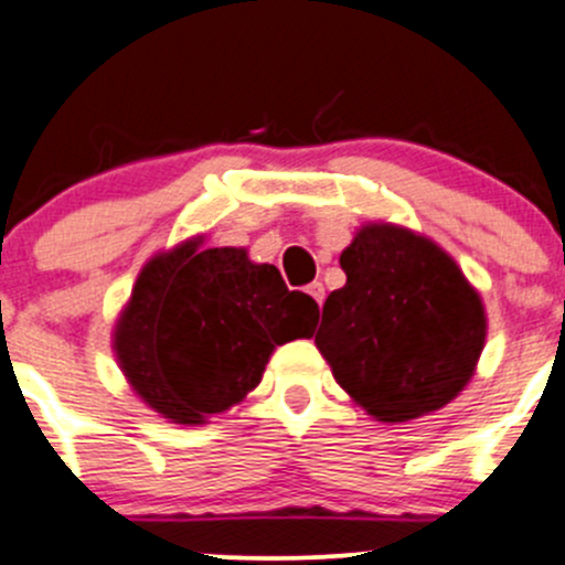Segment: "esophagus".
Here are the masks:
<instances>
[{"label":"esophagus","mask_w":565,"mask_h":565,"mask_svg":"<svg viewBox=\"0 0 565 565\" xmlns=\"http://www.w3.org/2000/svg\"><path fill=\"white\" fill-rule=\"evenodd\" d=\"M307 294H310L312 299L318 301V305H323V296H326V290H323V285H321V282H310V285H307Z\"/></svg>","instance_id":"1"}]
</instances>
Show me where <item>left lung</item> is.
I'll return each instance as SVG.
<instances>
[{"label": "left lung", "mask_w": 565, "mask_h": 565, "mask_svg": "<svg viewBox=\"0 0 565 565\" xmlns=\"http://www.w3.org/2000/svg\"><path fill=\"white\" fill-rule=\"evenodd\" d=\"M316 345L367 416L403 424L440 411L473 377L487 342L481 294L440 244L364 223L342 249Z\"/></svg>", "instance_id": "1"}]
</instances>
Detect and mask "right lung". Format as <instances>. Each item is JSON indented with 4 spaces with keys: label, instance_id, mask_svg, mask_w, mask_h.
<instances>
[{
    "label": "right lung",
    "instance_id": "obj_1",
    "mask_svg": "<svg viewBox=\"0 0 565 565\" xmlns=\"http://www.w3.org/2000/svg\"><path fill=\"white\" fill-rule=\"evenodd\" d=\"M316 323V299L285 288L277 266L193 236L143 264L110 337L132 392L168 422L198 427L239 405L275 348L312 337Z\"/></svg>",
    "mask_w": 565,
    "mask_h": 565
}]
</instances>
